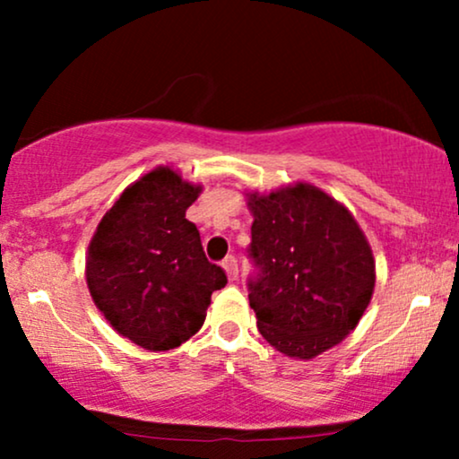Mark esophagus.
<instances>
[{"label": "esophagus", "instance_id": "obj_1", "mask_svg": "<svg viewBox=\"0 0 459 459\" xmlns=\"http://www.w3.org/2000/svg\"><path fill=\"white\" fill-rule=\"evenodd\" d=\"M222 265H224L226 273H229V281H235L237 273H239V267H237V259H235V256H226Z\"/></svg>", "mask_w": 459, "mask_h": 459}]
</instances>
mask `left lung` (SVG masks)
Listing matches in <instances>:
<instances>
[{"instance_id":"1","label":"left lung","mask_w":459,"mask_h":459,"mask_svg":"<svg viewBox=\"0 0 459 459\" xmlns=\"http://www.w3.org/2000/svg\"><path fill=\"white\" fill-rule=\"evenodd\" d=\"M256 273L247 298L263 339L289 358L339 345L356 328L376 287V261L360 226L310 183L247 194Z\"/></svg>"}]
</instances>
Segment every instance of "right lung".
I'll list each match as a JSON object with an SVG mask.
<instances>
[{
	"mask_svg": "<svg viewBox=\"0 0 459 459\" xmlns=\"http://www.w3.org/2000/svg\"><path fill=\"white\" fill-rule=\"evenodd\" d=\"M200 189L172 168H155L120 194L88 246L94 304L118 334L144 350L186 343L204 324L212 293L226 284L186 218Z\"/></svg>",
	"mask_w": 459,
	"mask_h": 459,
	"instance_id": "add662e5",
	"label": "right lung"
}]
</instances>
